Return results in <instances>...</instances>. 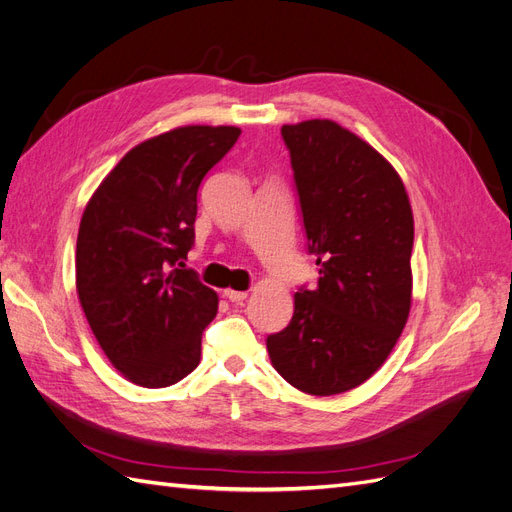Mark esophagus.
I'll use <instances>...</instances> for the list:
<instances>
[{"label":"esophagus","mask_w":512,"mask_h":512,"mask_svg":"<svg viewBox=\"0 0 512 512\" xmlns=\"http://www.w3.org/2000/svg\"><path fill=\"white\" fill-rule=\"evenodd\" d=\"M224 297L230 303H241V301L247 299V292L245 290H232V288H228V290H224Z\"/></svg>","instance_id":"1"}]
</instances>
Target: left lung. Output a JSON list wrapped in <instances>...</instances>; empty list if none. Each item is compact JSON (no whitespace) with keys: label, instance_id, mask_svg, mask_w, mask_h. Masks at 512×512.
Here are the masks:
<instances>
[{"label":"left lung","instance_id":"8db88e82","mask_svg":"<svg viewBox=\"0 0 512 512\" xmlns=\"http://www.w3.org/2000/svg\"><path fill=\"white\" fill-rule=\"evenodd\" d=\"M318 286L299 288L271 363L309 395L346 393L378 371L412 303V207L397 170L331 119L282 128Z\"/></svg>","mask_w":512,"mask_h":512}]
</instances>
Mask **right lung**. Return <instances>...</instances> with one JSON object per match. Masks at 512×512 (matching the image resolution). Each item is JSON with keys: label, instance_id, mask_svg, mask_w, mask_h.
Returning a JSON list of instances; mask_svg holds the SVG:
<instances>
[{"label": "right lung", "instance_id": "right-lung-1", "mask_svg": "<svg viewBox=\"0 0 512 512\" xmlns=\"http://www.w3.org/2000/svg\"><path fill=\"white\" fill-rule=\"evenodd\" d=\"M235 126H185L130 149L91 196L76 239V292L123 378L162 389L200 363L218 294L185 269L198 185L237 143Z\"/></svg>", "mask_w": 512, "mask_h": 512}]
</instances>
